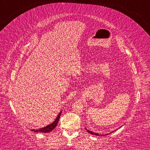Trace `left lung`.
I'll list each match as a JSON object with an SVG mask.
<instances>
[{"label": "left lung", "mask_w": 150, "mask_h": 150, "mask_svg": "<svg viewBox=\"0 0 150 150\" xmlns=\"http://www.w3.org/2000/svg\"><path fill=\"white\" fill-rule=\"evenodd\" d=\"M86 130H87V129H86ZM87 130V132H89L90 134H93V135H96V136H100L99 134H96V133H94V132H91V131H89V130ZM106 135H108V134H106Z\"/></svg>", "instance_id": "1"}]
</instances>
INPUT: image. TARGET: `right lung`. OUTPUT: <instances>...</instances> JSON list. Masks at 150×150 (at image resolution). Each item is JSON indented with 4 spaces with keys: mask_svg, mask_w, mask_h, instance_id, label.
<instances>
[{
    "mask_svg": "<svg viewBox=\"0 0 150 150\" xmlns=\"http://www.w3.org/2000/svg\"><path fill=\"white\" fill-rule=\"evenodd\" d=\"M61 114H62V111H61L59 115H58L57 117L54 120V122L52 123L51 124H50V125H47V126L44 127V128H42L36 129V130H30L34 132H42V133L50 132L52 131L55 128V127L57 126V123H58V121H59V120Z\"/></svg>",
    "mask_w": 150,
    "mask_h": 150,
    "instance_id": "right-lung-1",
    "label": "right lung"
}]
</instances>
